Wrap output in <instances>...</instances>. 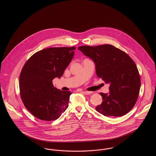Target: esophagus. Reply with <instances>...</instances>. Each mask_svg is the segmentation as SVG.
<instances>
[{
  "mask_svg": "<svg viewBox=\"0 0 156 156\" xmlns=\"http://www.w3.org/2000/svg\"><path fill=\"white\" fill-rule=\"evenodd\" d=\"M82 92L85 95H89L92 93V92H89V91H82Z\"/></svg>",
  "mask_w": 156,
  "mask_h": 156,
  "instance_id": "34e87169",
  "label": "esophagus"
}]
</instances>
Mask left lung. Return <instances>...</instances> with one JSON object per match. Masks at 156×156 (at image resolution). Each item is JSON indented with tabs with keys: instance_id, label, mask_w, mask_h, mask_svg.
I'll return each mask as SVG.
<instances>
[{
	"instance_id": "8db88e82",
	"label": "left lung",
	"mask_w": 156,
	"mask_h": 156,
	"mask_svg": "<svg viewBox=\"0 0 156 156\" xmlns=\"http://www.w3.org/2000/svg\"><path fill=\"white\" fill-rule=\"evenodd\" d=\"M78 49L92 59L96 74L106 83L109 93H100L102 103L95 108L105 116L119 117L130 111L136 104L140 88L137 66L126 53L110 44L83 45Z\"/></svg>"
}]
</instances>
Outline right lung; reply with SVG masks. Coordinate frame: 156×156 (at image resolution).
<instances>
[{"mask_svg":"<svg viewBox=\"0 0 156 156\" xmlns=\"http://www.w3.org/2000/svg\"><path fill=\"white\" fill-rule=\"evenodd\" d=\"M75 47H52L34 54L23 67L19 78L20 97L26 109L38 119H57L68 106L70 91L54 87L74 55Z\"/></svg>","mask_w":156,"mask_h":156,"instance_id":"1","label":"right lung"}]
</instances>
